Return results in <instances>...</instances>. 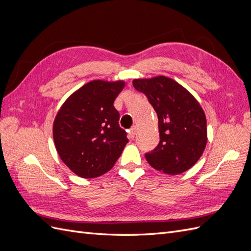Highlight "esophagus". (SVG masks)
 <instances>
[{
    "label": "esophagus",
    "mask_w": 251,
    "mask_h": 251,
    "mask_svg": "<svg viewBox=\"0 0 251 251\" xmlns=\"http://www.w3.org/2000/svg\"><path fill=\"white\" fill-rule=\"evenodd\" d=\"M136 130H137V126H133L131 127V130H130V137H131V138H134V137H135Z\"/></svg>",
    "instance_id": "1"
}]
</instances>
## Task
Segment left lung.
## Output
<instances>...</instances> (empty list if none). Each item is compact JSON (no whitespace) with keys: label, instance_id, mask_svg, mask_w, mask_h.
Returning a JSON list of instances; mask_svg holds the SVG:
<instances>
[{"label":"left lung","instance_id":"8db88e82","mask_svg":"<svg viewBox=\"0 0 251 251\" xmlns=\"http://www.w3.org/2000/svg\"><path fill=\"white\" fill-rule=\"evenodd\" d=\"M134 88L148 97L158 116L160 141L146 154L157 171L178 175L199 160L207 142L206 117L196 98L165 76L134 79Z\"/></svg>","mask_w":251,"mask_h":251}]
</instances>
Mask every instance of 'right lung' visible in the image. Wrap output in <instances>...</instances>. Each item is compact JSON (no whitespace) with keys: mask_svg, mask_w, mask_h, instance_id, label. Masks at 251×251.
I'll return each instance as SVG.
<instances>
[{"mask_svg":"<svg viewBox=\"0 0 251 251\" xmlns=\"http://www.w3.org/2000/svg\"><path fill=\"white\" fill-rule=\"evenodd\" d=\"M125 81L93 80L74 92L59 109L53 139L63 162L81 178L109 172L127 143L114 100Z\"/></svg>","mask_w":251,"mask_h":251,"instance_id":"right-lung-1","label":"right lung"}]
</instances>
